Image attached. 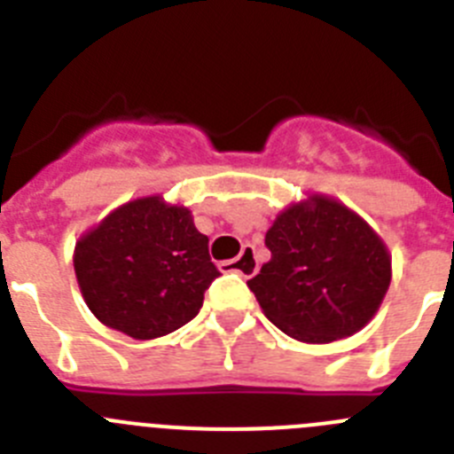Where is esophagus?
<instances>
[{
	"label": "esophagus",
	"mask_w": 454,
	"mask_h": 454,
	"mask_svg": "<svg viewBox=\"0 0 454 454\" xmlns=\"http://www.w3.org/2000/svg\"><path fill=\"white\" fill-rule=\"evenodd\" d=\"M218 268H220V270H224V272H239V275H243V277H252L256 272V268H259V262H256V254H254V247L246 246L243 250H240V254L236 256V259H231V262L218 263Z\"/></svg>",
	"instance_id": "esophagus-1"
}]
</instances>
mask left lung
I'll return each instance as SVG.
<instances>
[{
	"instance_id": "1",
	"label": "left lung",
	"mask_w": 454,
	"mask_h": 454,
	"mask_svg": "<svg viewBox=\"0 0 454 454\" xmlns=\"http://www.w3.org/2000/svg\"><path fill=\"white\" fill-rule=\"evenodd\" d=\"M270 262L247 286L284 334L330 343L359 332L391 284V254L371 224L325 195L291 204L266 234Z\"/></svg>"
}]
</instances>
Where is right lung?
<instances>
[{
	"label": "right lung",
	"mask_w": 454,
	"mask_h": 454,
	"mask_svg": "<svg viewBox=\"0 0 454 454\" xmlns=\"http://www.w3.org/2000/svg\"><path fill=\"white\" fill-rule=\"evenodd\" d=\"M74 272L95 318L138 340L195 318L220 275L191 211L161 195L131 200L86 231L74 247Z\"/></svg>",
	"instance_id": "obj_1"
}]
</instances>
